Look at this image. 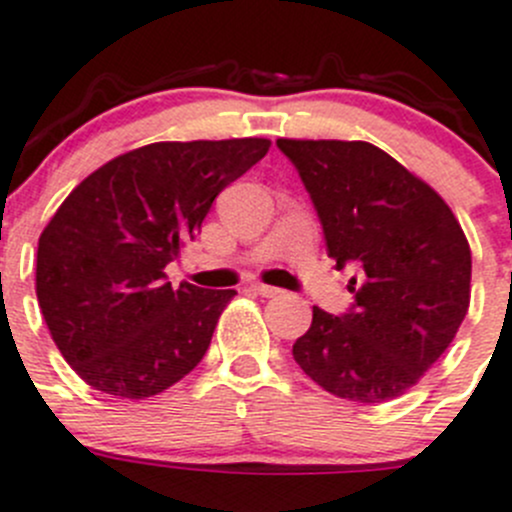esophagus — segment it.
<instances>
[{"label": "esophagus", "instance_id": "1", "mask_svg": "<svg viewBox=\"0 0 512 512\" xmlns=\"http://www.w3.org/2000/svg\"><path fill=\"white\" fill-rule=\"evenodd\" d=\"M253 292L261 294V297H266V299H271V297H279L281 289L269 287V284H253Z\"/></svg>", "mask_w": 512, "mask_h": 512}]
</instances>
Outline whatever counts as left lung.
<instances>
[{
    "label": "left lung",
    "mask_w": 512,
    "mask_h": 512,
    "mask_svg": "<svg viewBox=\"0 0 512 512\" xmlns=\"http://www.w3.org/2000/svg\"><path fill=\"white\" fill-rule=\"evenodd\" d=\"M299 170L353 312L312 309L292 355L337 398L386 403L442 358L470 307L472 251L437 190L368 142L276 139Z\"/></svg>",
    "instance_id": "1"
}]
</instances>
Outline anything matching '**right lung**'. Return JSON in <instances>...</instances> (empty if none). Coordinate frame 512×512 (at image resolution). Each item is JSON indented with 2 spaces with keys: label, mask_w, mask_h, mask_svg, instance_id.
I'll return each mask as SVG.
<instances>
[{
  "label": "right lung",
  "mask_w": 512,
  "mask_h": 512,
  "mask_svg": "<svg viewBox=\"0 0 512 512\" xmlns=\"http://www.w3.org/2000/svg\"><path fill=\"white\" fill-rule=\"evenodd\" d=\"M269 147L261 137L147 144L91 172L55 210L37 243L35 292L88 386L149 398L203 360L236 289H172L164 266Z\"/></svg>",
  "instance_id": "right-lung-1"
}]
</instances>
